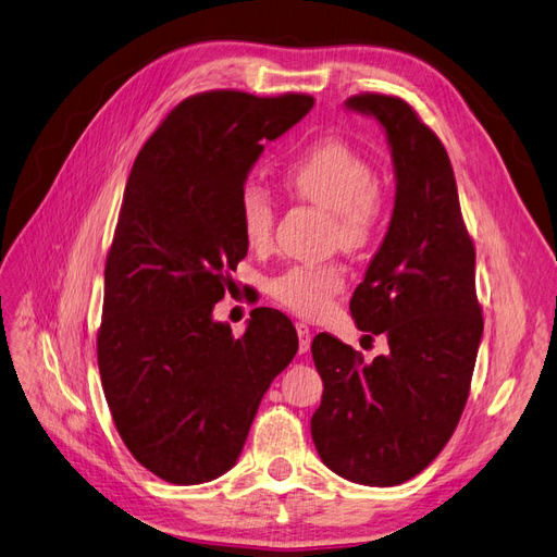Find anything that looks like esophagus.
<instances>
[{"label": "esophagus", "instance_id": "obj_1", "mask_svg": "<svg viewBox=\"0 0 557 557\" xmlns=\"http://www.w3.org/2000/svg\"><path fill=\"white\" fill-rule=\"evenodd\" d=\"M296 333H298V349H300V354H305V351L310 349V343H312L310 326L302 324V321H298V324H296Z\"/></svg>", "mask_w": 557, "mask_h": 557}]
</instances>
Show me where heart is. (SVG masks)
<instances>
[{
  "mask_svg": "<svg viewBox=\"0 0 557 557\" xmlns=\"http://www.w3.org/2000/svg\"><path fill=\"white\" fill-rule=\"evenodd\" d=\"M284 185L298 199L333 214V243L347 252H363L382 226L384 201L376 187L370 159L349 143L326 138L310 146L284 166ZM240 228L249 247L273 243L277 208L273 196L259 185H247L238 201ZM345 289V268L339 263L292 265L271 280V296L302 317H319L331 298Z\"/></svg>",
  "mask_w": 557,
  "mask_h": 557,
  "instance_id": "b5f03b06",
  "label": "heart"
}]
</instances>
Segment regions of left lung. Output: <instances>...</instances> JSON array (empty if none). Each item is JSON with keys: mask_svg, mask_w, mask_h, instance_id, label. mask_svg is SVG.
Instances as JSON below:
<instances>
[{"mask_svg": "<svg viewBox=\"0 0 557 557\" xmlns=\"http://www.w3.org/2000/svg\"><path fill=\"white\" fill-rule=\"evenodd\" d=\"M349 111L386 132L396 203L386 236L349 310L386 354H363L329 333L312 339L324 396L310 428L326 468L366 486H398L423 472L454 435L483 335L474 245L462 222L442 140L398 97L356 95Z\"/></svg>", "mask_w": 557, "mask_h": 557, "instance_id": "8db88e82", "label": "left lung"}]
</instances>
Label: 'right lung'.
<instances>
[{"mask_svg": "<svg viewBox=\"0 0 557 557\" xmlns=\"http://www.w3.org/2000/svg\"><path fill=\"white\" fill-rule=\"evenodd\" d=\"M308 95L214 89L177 103L138 152L103 273L97 358L132 456L191 486L236 465L263 393L292 363V319L257 308L240 337L212 319L247 257L238 201L275 140L310 113Z\"/></svg>", "mask_w": 557, "mask_h": 557, "instance_id": "obj_1", "label": "right lung"}]
</instances>
